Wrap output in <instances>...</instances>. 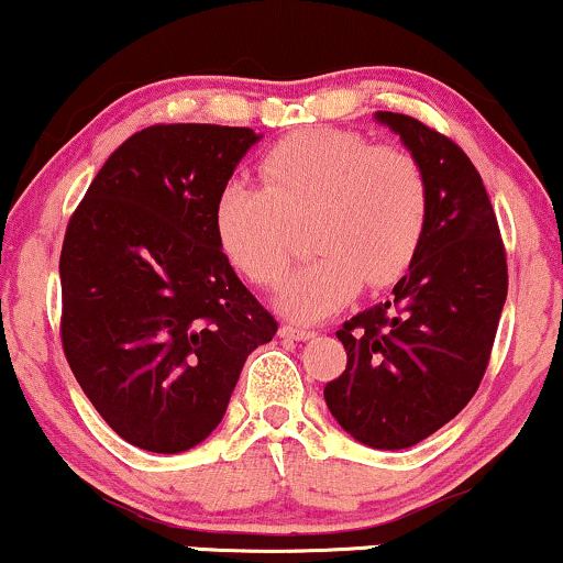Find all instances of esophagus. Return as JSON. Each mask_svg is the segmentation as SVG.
<instances>
[{
  "instance_id": "obj_1",
  "label": "esophagus",
  "mask_w": 563,
  "mask_h": 563,
  "mask_svg": "<svg viewBox=\"0 0 563 563\" xmlns=\"http://www.w3.org/2000/svg\"><path fill=\"white\" fill-rule=\"evenodd\" d=\"M280 335L283 339H296V341H307V339H314V331H309V328H301V325H280Z\"/></svg>"
}]
</instances>
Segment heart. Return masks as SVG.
Returning a JSON list of instances; mask_svg holds the SVG:
<instances>
[{
    "mask_svg": "<svg viewBox=\"0 0 563 563\" xmlns=\"http://www.w3.org/2000/svg\"><path fill=\"white\" fill-rule=\"evenodd\" d=\"M264 187L228 183L214 203V235L235 269L273 288L296 256V228L309 224L312 262L290 277L280 307L320 320L360 286L397 283L429 228V179L399 145H373L335 126L288 134L262 158Z\"/></svg>",
    "mask_w": 563,
    "mask_h": 563,
    "instance_id": "1",
    "label": "heart"
}]
</instances>
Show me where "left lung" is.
Wrapping results in <instances>:
<instances>
[{
	"label": "left lung",
	"instance_id": "obj_1",
	"mask_svg": "<svg viewBox=\"0 0 563 563\" xmlns=\"http://www.w3.org/2000/svg\"><path fill=\"white\" fill-rule=\"evenodd\" d=\"M399 134L429 179V228L391 296L335 331L346 371L325 384L328 410L357 442L405 450L452 421L479 389L508 294L506 245L471 158L405 113Z\"/></svg>",
	"mask_w": 563,
	"mask_h": 563
}]
</instances>
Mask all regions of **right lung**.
<instances>
[{
    "instance_id": "1",
    "label": "right lung",
    "mask_w": 563,
    "mask_h": 563,
    "mask_svg": "<svg viewBox=\"0 0 563 563\" xmlns=\"http://www.w3.org/2000/svg\"><path fill=\"white\" fill-rule=\"evenodd\" d=\"M260 134L153 124L102 164L60 254L63 352L129 444L185 452L222 421L245 357L277 320L219 249V190Z\"/></svg>"
}]
</instances>
